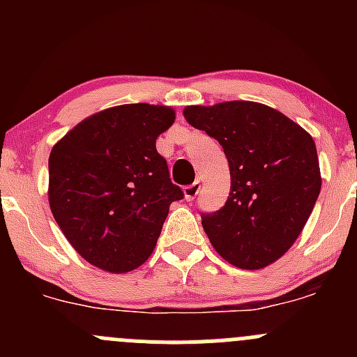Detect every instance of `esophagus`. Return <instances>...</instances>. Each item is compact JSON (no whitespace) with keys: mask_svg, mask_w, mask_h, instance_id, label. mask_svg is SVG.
<instances>
[{"mask_svg":"<svg viewBox=\"0 0 357 357\" xmlns=\"http://www.w3.org/2000/svg\"><path fill=\"white\" fill-rule=\"evenodd\" d=\"M200 181H195L193 183V185H188V186H185V188H183V193H185V200H193L195 199L197 195H199V192H200Z\"/></svg>","mask_w":357,"mask_h":357,"instance_id":"1","label":"esophagus"}]
</instances>
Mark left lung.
<instances>
[{
    "instance_id": "obj_1",
    "label": "left lung",
    "mask_w": 357,
    "mask_h": 357,
    "mask_svg": "<svg viewBox=\"0 0 357 357\" xmlns=\"http://www.w3.org/2000/svg\"><path fill=\"white\" fill-rule=\"evenodd\" d=\"M183 115L218 139L229 164L225 207L202 215L214 250L240 269L276 262L298 238L321 190L312 136L282 112L245 100L190 105Z\"/></svg>"
}]
</instances>
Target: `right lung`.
<instances>
[{
    "mask_svg": "<svg viewBox=\"0 0 357 357\" xmlns=\"http://www.w3.org/2000/svg\"><path fill=\"white\" fill-rule=\"evenodd\" d=\"M176 121L165 105L128 103L89 115L53 145L48 202L74 250L122 275L152 255L169 205L183 199L158 136Z\"/></svg>",
    "mask_w": 357,
    "mask_h": 357,
    "instance_id": "1",
    "label": "right lung"
}]
</instances>
